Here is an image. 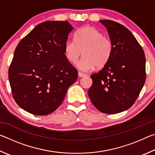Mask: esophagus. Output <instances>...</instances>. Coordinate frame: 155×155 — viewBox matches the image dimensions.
<instances>
[{"label": "esophagus", "mask_w": 155, "mask_h": 155, "mask_svg": "<svg viewBox=\"0 0 155 155\" xmlns=\"http://www.w3.org/2000/svg\"><path fill=\"white\" fill-rule=\"evenodd\" d=\"M78 77H85V76H86L85 74H83V73L80 72H78Z\"/></svg>", "instance_id": "obj_1"}]
</instances>
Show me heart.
<instances>
[{
    "label": "heart",
    "instance_id": "heart-1",
    "mask_svg": "<svg viewBox=\"0 0 155 155\" xmlns=\"http://www.w3.org/2000/svg\"><path fill=\"white\" fill-rule=\"evenodd\" d=\"M113 43L104 34L91 26H86L75 33L74 40L68 38L64 44L66 59L75 63L81 54L83 57L77 66L82 71L87 72L95 68H102L108 63L112 55Z\"/></svg>",
    "mask_w": 155,
    "mask_h": 155
}]
</instances>
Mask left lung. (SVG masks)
Returning a JSON list of instances; mask_svg holds the SVG:
<instances>
[{
	"label": "left lung",
	"instance_id": "obj_1",
	"mask_svg": "<svg viewBox=\"0 0 155 155\" xmlns=\"http://www.w3.org/2000/svg\"><path fill=\"white\" fill-rule=\"evenodd\" d=\"M100 22L108 31L113 52L103 69L91 75L88 96L100 111L114 114L129 109L137 98L146 81L145 54L124 26L109 20Z\"/></svg>",
	"mask_w": 155,
	"mask_h": 155
}]
</instances>
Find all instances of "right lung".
<instances>
[{
  "instance_id": "1",
  "label": "right lung",
  "mask_w": 155,
  "mask_h": 155,
  "mask_svg": "<svg viewBox=\"0 0 155 155\" xmlns=\"http://www.w3.org/2000/svg\"><path fill=\"white\" fill-rule=\"evenodd\" d=\"M73 28L68 21H47L37 25L18 44L9 81L15 101L26 111L36 115L51 114L77 81V70L64 53L65 41Z\"/></svg>"
}]
</instances>
